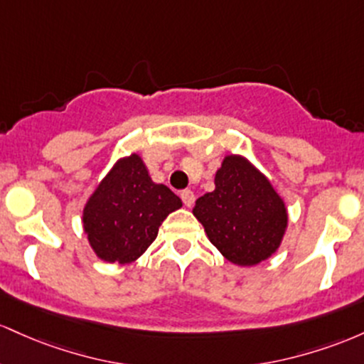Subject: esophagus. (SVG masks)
Returning a JSON list of instances; mask_svg holds the SVG:
<instances>
[{
  "label": "esophagus",
  "instance_id": "1",
  "mask_svg": "<svg viewBox=\"0 0 364 364\" xmlns=\"http://www.w3.org/2000/svg\"><path fill=\"white\" fill-rule=\"evenodd\" d=\"M181 198H182L183 204H186V206L189 208V206H193V204H194L196 196H194V193L191 189H186V191H182V193H181Z\"/></svg>",
  "mask_w": 364,
  "mask_h": 364
}]
</instances>
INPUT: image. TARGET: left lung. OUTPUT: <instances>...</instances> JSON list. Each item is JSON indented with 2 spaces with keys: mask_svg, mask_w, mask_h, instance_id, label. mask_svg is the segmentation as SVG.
<instances>
[{
  "mask_svg": "<svg viewBox=\"0 0 364 364\" xmlns=\"http://www.w3.org/2000/svg\"><path fill=\"white\" fill-rule=\"evenodd\" d=\"M193 213L211 244L230 263L255 267L280 247L287 208L258 168L228 154L216 170L215 191L196 201Z\"/></svg>",
  "mask_w": 364,
  "mask_h": 364,
  "instance_id": "1",
  "label": "left lung"
}]
</instances>
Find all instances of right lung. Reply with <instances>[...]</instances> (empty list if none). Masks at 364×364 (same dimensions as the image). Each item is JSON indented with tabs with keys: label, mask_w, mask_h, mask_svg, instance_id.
I'll list each match as a JSON object with an SVG mask.
<instances>
[{
	"label": "right lung",
	"mask_w": 364,
	"mask_h": 364,
	"mask_svg": "<svg viewBox=\"0 0 364 364\" xmlns=\"http://www.w3.org/2000/svg\"><path fill=\"white\" fill-rule=\"evenodd\" d=\"M182 201L151 181L139 154L120 158L84 206V232L92 251L108 263H132L156 239L158 228Z\"/></svg>",
	"instance_id": "1"
}]
</instances>
